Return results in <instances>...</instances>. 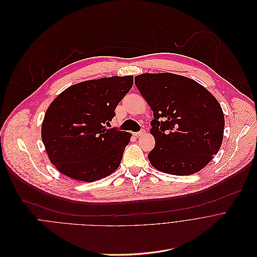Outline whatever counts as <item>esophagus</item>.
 Segmentation results:
<instances>
[{"mask_svg": "<svg viewBox=\"0 0 257 257\" xmlns=\"http://www.w3.org/2000/svg\"><path fill=\"white\" fill-rule=\"evenodd\" d=\"M144 134H145V131L142 130V131H140V132H138V133H134V136L138 138V137H141V136L144 135Z\"/></svg>", "mask_w": 257, "mask_h": 257, "instance_id": "34e87169", "label": "esophagus"}]
</instances>
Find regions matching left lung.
I'll use <instances>...</instances> for the list:
<instances>
[{
	"label": "left lung",
	"instance_id": "8db88e82",
	"mask_svg": "<svg viewBox=\"0 0 257 257\" xmlns=\"http://www.w3.org/2000/svg\"><path fill=\"white\" fill-rule=\"evenodd\" d=\"M135 84L154 112L150 163L180 176L207 166L223 141L225 118L218 100L194 80L171 73L142 74Z\"/></svg>",
	"mask_w": 257,
	"mask_h": 257
}]
</instances>
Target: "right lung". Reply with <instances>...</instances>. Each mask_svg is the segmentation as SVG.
Masks as SVG:
<instances>
[{
	"mask_svg": "<svg viewBox=\"0 0 257 257\" xmlns=\"http://www.w3.org/2000/svg\"><path fill=\"white\" fill-rule=\"evenodd\" d=\"M133 84V76L85 81L67 88L51 102L41 138L50 162L61 173L92 182L117 169L131 134L106 128V124Z\"/></svg>",
	"mask_w": 257,
	"mask_h": 257,
	"instance_id": "add662e5",
	"label": "right lung"
}]
</instances>
